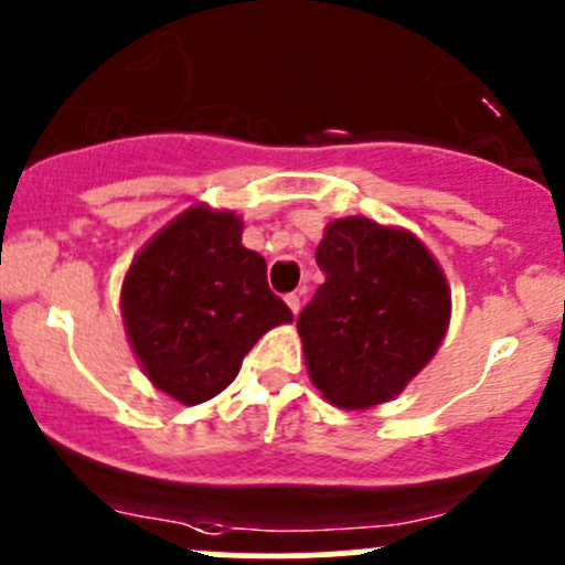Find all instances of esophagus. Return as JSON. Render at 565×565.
Wrapping results in <instances>:
<instances>
[{
	"label": "esophagus",
	"instance_id": "esophagus-1",
	"mask_svg": "<svg viewBox=\"0 0 565 565\" xmlns=\"http://www.w3.org/2000/svg\"><path fill=\"white\" fill-rule=\"evenodd\" d=\"M284 300H287L289 311H292V315H298V311H300V295L298 292H289Z\"/></svg>",
	"mask_w": 565,
	"mask_h": 565
}]
</instances>
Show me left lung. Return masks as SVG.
I'll return each instance as SVG.
<instances>
[{
    "mask_svg": "<svg viewBox=\"0 0 565 565\" xmlns=\"http://www.w3.org/2000/svg\"><path fill=\"white\" fill-rule=\"evenodd\" d=\"M317 265L324 284L298 317L311 383L344 409L391 402L446 339V273L413 232L363 215L324 226Z\"/></svg>",
    "mask_w": 565,
    "mask_h": 565,
    "instance_id": "1",
    "label": "left lung"
}]
</instances>
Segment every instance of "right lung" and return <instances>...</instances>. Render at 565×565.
<instances>
[{
  "instance_id": "right-lung-1",
  "label": "right lung",
  "mask_w": 565,
  "mask_h": 565,
  "mask_svg": "<svg viewBox=\"0 0 565 565\" xmlns=\"http://www.w3.org/2000/svg\"><path fill=\"white\" fill-rule=\"evenodd\" d=\"M130 350L174 402L218 396L250 347L292 311L267 287V265L243 246V218L193 204L145 243L119 292Z\"/></svg>"
}]
</instances>
